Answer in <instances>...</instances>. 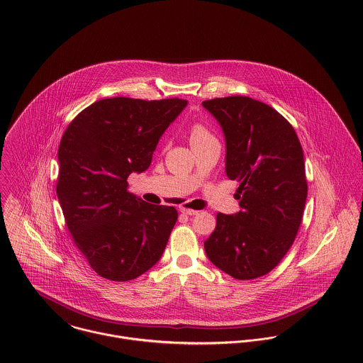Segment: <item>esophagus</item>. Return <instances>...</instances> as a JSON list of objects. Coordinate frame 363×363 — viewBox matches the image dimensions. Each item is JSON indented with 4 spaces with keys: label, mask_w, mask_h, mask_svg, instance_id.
Returning a JSON list of instances; mask_svg holds the SVG:
<instances>
[{
    "label": "esophagus",
    "mask_w": 363,
    "mask_h": 363,
    "mask_svg": "<svg viewBox=\"0 0 363 363\" xmlns=\"http://www.w3.org/2000/svg\"><path fill=\"white\" fill-rule=\"evenodd\" d=\"M180 212H182V213H184V215H190V216H193V215H197V213H199V211H197V209H190V208H189V209H187V208H182V209H180Z\"/></svg>",
    "instance_id": "1"
}]
</instances>
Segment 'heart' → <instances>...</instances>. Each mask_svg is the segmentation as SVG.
Segmentation results:
<instances>
[{"label": "heart", "instance_id": "heart-1", "mask_svg": "<svg viewBox=\"0 0 363 363\" xmlns=\"http://www.w3.org/2000/svg\"><path fill=\"white\" fill-rule=\"evenodd\" d=\"M209 140H215V137L212 135V133L208 130L207 127L201 123H196L193 124L191 130H190V141L191 144H199V143H204Z\"/></svg>", "mask_w": 363, "mask_h": 363}]
</instances>
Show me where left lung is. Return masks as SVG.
Masks as SVG:
<instances>
[{
	"instance_id": "left-lung-1",
	"label": "left lung",
	"mask_w": 363,
	"mask_h": 363,
	"mask_svg": "<svg viewBox=\"0 0 363 363\" xmlns=\"http://www.w3.org/2000/svg\"><path fill=\"white\" fill-rule=\"evenodd\" d=\"M203 106L225 134V170L240 183L242 208L216 215L204 249L235 279H255L279 264L298 235L308 197L303 150L291 123L268 104L228 96Z\"/></svg>"
}]
</instances>
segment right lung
I'll return each instance as SVG.
<instances>
[{
    "label": "right lung",
    "mask_w": 363,
    "mask_h": 363,
    "mask_svg": "<svg viewBox=\"0 0 363 363\" xmlns=\"http://www.w3.org/2000/svg\"><path fill=\"white\" fill-rule=\"evenodd\" d=\"M187 101L108 98L84 108L60 147L57 197L75 246L110 281H130L163 255L177 220L174 207L127 191V177L147 170L164 130Z\"/></svg>",
    "instance_id": "obj_1"
}]
</instances>
